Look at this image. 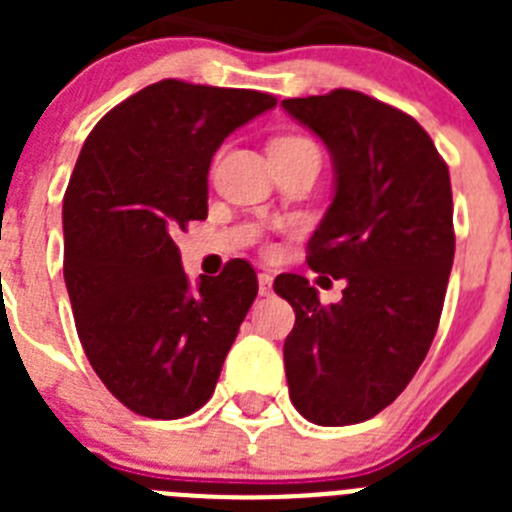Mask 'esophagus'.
I'll use <instances>...</instances> for the list:
<instances>
[{
	"label": "esophagus",
	"mask_w": 512,
	"mask_h": 512,
	"mask_svg": "<svg viewBox=\"0 0 512 512\" xmlns=\"http://www.w3.org/2000/svg\"><path fill=\"white\" fill-rule=\"evenodd\" d=\"M271 284H274V277H271L269 271H261L259 274V295L261 297L271 295Z\"/></svg>",
	"instance_id": "esophagus-1"
}]
</instances>
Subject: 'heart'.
Segmentation results:
<instances>
[{
    "label": "heart",
    "mask_w": 512,
    "mask_h": 512,
    "mask_svg": "<svg viewBox=\"0 0 512 512\" xmlns=\"http://www.w3.org/2000/svg\"><path fill=\"white\" fill-rule=\"evenodd\" d=\"M292 143H310V140H305V138H279V140H274L271 146H292Z\"/></svg>",
    "instance_id": "1"
}]
</instances>
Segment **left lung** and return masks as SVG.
Returning <instances> with one entry per match:
<instances>
[{"mask_svg": "<svg viewBox=\"0 0 512 512\" xmlns=\"http://www.w3.org/2000/svg\"><path fill=\"white\" fill-rule=\"evenodd\" d=\"M282 107L323 140L336 171L307 264L346 279L328 307L300 274L274 279L295 310L289 397L310 423L354 425L395 402L436 336L456 246L449 166L413 117L354 89Z\"/></svg>", "mask_w": 512, "mask_h": 512, "instance_id": "1", "label": "left lung"}]
</instances>
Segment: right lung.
<instances>
[{"mask_svg":"<svg viewBox=\"0 0 512 512\" xmlns=\"http://www.w3.org/2000/svg\"><path fill=\"white\" fill-rule=\"evenodd\" d=\"M277 97L164 79L89 133L63 197V279L104 387L133 413L176 420L215 392L259 282L233 259L192 287L179 230L207 217V171L235 128Z\"/></svg>","mask_w":512,"mask_h":512,"instance_id":"obj_1","label":"right lung"}]
</instances>
